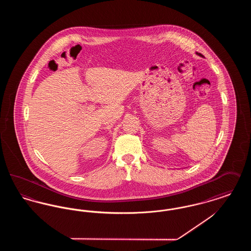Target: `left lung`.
I'll use <instances>...</instances> for the list:
<instances>
[{
	"label": "left lung",
	"instance_id": "1",
	"mask_svg": "<svg viewBox=\"0 0 251 251\" xmlns=\"http://www.w3.org/2000/svg\"><path fill=\"white\" fill-rule=\"evenodd\" d=\"M197 54H198V55H200V56H203L201 53H199V52H197Z\"/></svg>",
	"mask_w": 251,
	"mask_h": 251
}]
</instances>
